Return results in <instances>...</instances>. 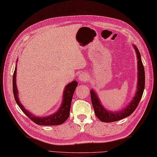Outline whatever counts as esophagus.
<instances>
[{
  "instance_id": "34e87169",
  "label": "esophagus",
  "mask_w": 157,
  "mask_h": 157,
  "mask_svg": "<svg viewBox=\"0 0 157 157\" xmlns=\"http://www.w3.org/2000/svg\"><path fill=\"white\" fill-rule=\"evenodd\" d=\"M78 78H79V81L83 82H86L87 80L88 79L87 75L86 74H80V75H79Z\"/></svg>"
}]
</instances>
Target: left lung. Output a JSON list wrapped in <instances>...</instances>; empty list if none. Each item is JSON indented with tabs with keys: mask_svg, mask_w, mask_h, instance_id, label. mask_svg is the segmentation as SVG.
<instances>
[{
	"mask_svg": "<svg viewBox=\"0 0 157 157\" xmlns=\"http://www.w3.org/2000/svg\"><path fill=\"white\" fill-rule=\"evenodd\" d=\"M135 50L136 56L138 59V83H137V91L135 94V96L132 99L131 102L128 104V105L124 108L122 111L115 113H113L109 111H107L100 103L97 94L95 93L94 90L90 91L91 99L92 105L94 107V111L96 117L102 122L111 123L117 121L122 119L125 118L128 116L131 115L137 107L139 103L142 98L143 94L144 89V82H145V76H144V66L140 58V52L135 45H133Z\"/></svg>",
	"mask_w": 157,
	"mask_h": 157,
	"instance_id": "left-lung-1",
	"label": "left lung"
}]
</instances>
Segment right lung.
Masks as SVG:
<instances>
[{
    "mask_svg": "<svg viewBox=\"0 0 157 157\" xmlns=\"http://www.w3.org/2000/svg\"><path fill=\"white\" fill-rule=\"evenodd\" d=\"M17 65H16L13 78V94L16 102H17L19 107L21 108V110L25 113L27 117H29V118H30L34 123L39 124V125H58V124H61L65 122L70 116L71 100L75 88L78 86V82L74 81L66 86L63 91V98L62 105L56 113L44 117H36V116L30 113L29 111L25 109V107H23L19 101V99L18 98V90L17 83H16V76H17Z\"/></svg>",
    "mask_w": 157,
    "mask_h": 157,
    "instance_id": "1",
    "label": "right lung"
}]
</instances>
